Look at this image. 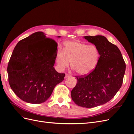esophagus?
Returning a JSON list of instances; mask_svg holds the SVG:
<instances>
[{
	"label": "esophagus",
	"instance_id": "obj_1",
	"mask_svg": "<svg viewBox=\"0 0 134 134\" xmlns=\"http://www.w3.org/2000/svg\"><path fill=\"white\" fill-rule=\"evenodd\" d=\"M69 77H71V75H70L69 74L66 73V75H65V78H69Z\"/></svg>",
	"mask_w": 134,
	"mask_h": 134
}]
</instances>
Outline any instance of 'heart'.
I'll use <instances>...</instances> for the list:
<instances>
[{"mask_svg": "<svg viewBox=\"0 0 134 134\" xmlns=\"http://www.w3.org/2000/svg\"><path fill=\"white\" fill-rule=\"evenodd\" d=\"M99 57V50L96 46L78 41H68L65 42L63 49H58L56 60L61 70L69 67L71 61V67L77 74L86 75L94 69Z\"/></svg>", "mask_w": 134, "mask_h": 134, "instance_id": "b5f03b06", "label": "heart"}]
</instances>
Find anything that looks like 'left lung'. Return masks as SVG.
Instances as JSON below:
<instances>
[{
	"label": "left lung",
	"mask_w": 134,
	"mask_h": 134,
	"mask_svg": "<svg viewBox=\"0 0 134 134\" xmlns=\"http://www.w3.org/2000/svg\"><path fill=\"white\" fill-rule=\"evenodd\" d=\"M98 49L100 57L92 72L75 76L76 85L71 97L78 106L91 108L104 104L112 99L122 86L125 63L121 51L101 35L84 37Z\"/></svg>",
	"instance_id": "obj_1"
}]
</instances>
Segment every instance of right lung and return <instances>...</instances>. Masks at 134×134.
Returning a JSON list of instances; mask_svg holds the SVG:
<instances>
[{"instance_id":"add662e5","label":"right lung","mask_w":134,"mask_h":134,"mask_svg":"<svg viewBox=\"0 0 134 134\" xmlns=\"http://www.w3.org/2000/svg\"><path fill=\"white\" fill-rule=\"evenodd\" d=\"M57 48L56 42L41 31L18 42L7 70L10 86L20 99L31 104L43 103L64 80L65 74L53 67Z\"/></svg>"}]
</instances>
